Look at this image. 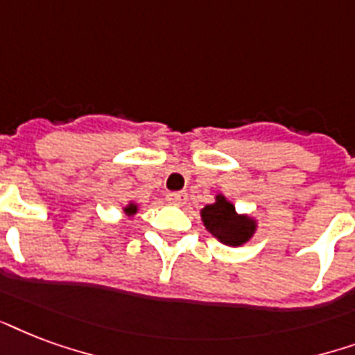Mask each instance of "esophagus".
<instances>
[{
  "label": "esophagus",
  "mask_w": 355,
  "mask_h": 355,
  "mask_svg": "<svg viewBox=\"0 0 355 355\" xmlns=\"http://www.w3.org/2000/svg\"><path fill=\"white\" fill-rule=\"evenodd\" d=\"M166 200H168V203H174V205H183V203L187 202V192L185 191L168 192V194H166Z\"/></svg>",
  "instance_id": "esophagus-1"
}]
</instances>
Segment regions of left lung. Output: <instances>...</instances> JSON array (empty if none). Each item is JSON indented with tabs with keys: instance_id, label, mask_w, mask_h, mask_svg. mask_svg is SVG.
Instances as JSON below:
<instances>
[{
	"instance_id": "8db88e82",
	"label": "left lung",
	"mask_w": 355,
	"mask_h": 355,
	"mask_svg": "<svg viewBox=\"0 0 355 355\" xmlns=\"http://www.w3.org/2000/svg\"><path fill=\"white\" fill-rule=\"evenodd\" d=\"M203 224L224 244L239 246L254 233V222L246 216H239L235 207L224 196H216V202L205 205L202 211Z\"/></svg>"
}]
</instances>
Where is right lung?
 <instances>
[{"label":"right lung","mask_w":355,"mask_h":355,"mask_svg":"<svg viewBox=\"0 0 355 355\" xmlns=\"http://www.w3.org/2000/svg\"><path fill=\"white\" fill-rule=\"evenodd\" d=\"M125 213H129V215H135V213H137V205H133V203H131V205L125 209Z\"/></svg>","instance_id":"obj_1"}]
</instances>
